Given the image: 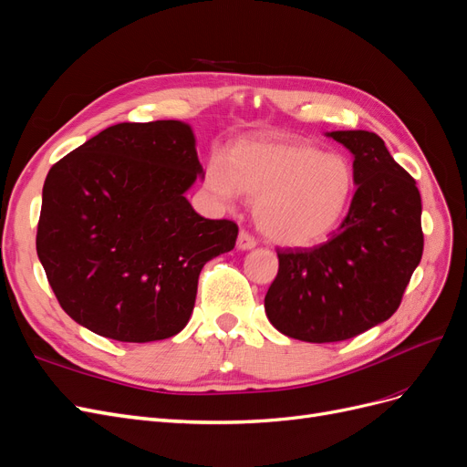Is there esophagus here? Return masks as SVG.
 Segmentation results:
<instances>
[{
  "instance_id": "obj_1",
  "label": "esophagus",
  "mask_w": 467,
  "mask_h": 467,
  "mask_svg": "<svg viewBox=\"0 0 467 467\" xmlns=\"http://www.w3.org/2000/svg\"><path fill=\"white\" fill-rule=\"evenodd\" d=\"M255 245H257V239L253 237L249 232H245V230L239 232V237H237V247L239 249H253Z\"/></svg>"
}]
</instances>
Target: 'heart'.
Segmentation results:
<instances>
[{"instance_id":"b5f03b06","label":"heart","mask_w":467,"mask_h":467,"mask_svg":"<svg viewBox=\"0 0 467 467\" xmlns=\"http://www.w3.org/2000/svg\"><path fill=\"white\" fill-rule=\"evenodd\" d=\"M352 182L341 155L290 140H245L232 148L228 161L214 158L204 171V185L218 201L230 202L237 191L255 201L259 230L288 247L327 239L345 214Z\"/></svg>"}]
</instances>
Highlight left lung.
I'll list each match as a JSON object with an SVG mask.
<instances>
[{
  "label": "left lung",
  "mask_w": 467,
  "mask_h": 467,
  "mask_svg": "<svg viewBox=\"0 0 467 467\" xmlns=\"http://www.w3.org/2000/svg\"><path fill=\"white\" fill-rule=\"evenodd\" d=\"M355 155L357 192L331 239L276 249L265 296L268 321L306 343H337L389 319L420 263V194L384 140L366 130L329 134Z\"/></svg>",
  "instance_id": "8db88e82"
}]
</instances>
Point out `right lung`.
Listing matches in <instances>:
<instances>
[{
    "mask_svg": "<svg viewBox=\"0 0 467 467\" xmlns=\"http://www.w3.org/2000/svg\"><path fill=\"white\" fill-rule=\"evenodd\" d=\"M199 173L192 130L179 120L109 126L50 167L36 253L69 317L120 343L185 327L202 266L239 232L185 199Z\"/></svg>",
    "mask_w": 467,
    "mask_h": 467,
    "instance_id": "obj_1",
    "label": "right lung"
}]
</instances>
